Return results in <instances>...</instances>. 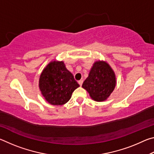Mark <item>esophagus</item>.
<instances>
[{
	"mask_svg": "<svg viewBox=\"0 0 154 154\" xmlns=\"http://www.w3.org/2000/svg\"><path fill=\"white\" fill-rule=\"evenodd\" d=\"M83 80H79V82H78V83H79V84L80 85V86H82V84H83Z\"/></svg>",
	"mask_w": 154,
	"mask_h": 154,
	"instance_id": "esophagus-1",
	"label": "esophagus"
}]
</instances>
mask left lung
<instances>
[{"instance_id": "obj_1", "label": "left lung", "mask_w": 154, "mask_h": 154, "mask_svg": "<svg viewBox=\"0 0 154 154\" xmlns=\"http://www.w3.org/2000/svg\"><path fill=\"white\" fill-rule=\"evenodd\" d=\"M116 77L110 65L104 60H96L91 68L82 88L89 93L90 98L97 102L106 100L116 85Z\"/></svg>"}]
</instances>
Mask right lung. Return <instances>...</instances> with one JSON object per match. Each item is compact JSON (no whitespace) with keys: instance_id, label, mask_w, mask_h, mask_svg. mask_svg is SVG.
I'll return each mask as SVG.
<instances>
[{"instance_id":"obj_1","label":"right lung","mask_w":154,"mask_h":154,"mask_svg":"<svg viewBox=\"0 0 154 154\" xmlns=\"http://www.w3.org/2000/svg\"><path fill=\"white\" fill-rule=\"evenodd\" d=\"M38 87L45 100L52 105H62L71 98L79 87L74 76L66 69L63 61L52 60L41 73Z\"/></svg>"}]
</instances>
